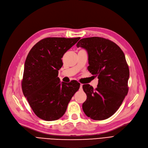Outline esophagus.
Masks as SVG:
<instances>
[{
    "label": "esophagus",
    "mask_w": 148,
    "mask_h": 148,
    "mask_svg": "<svg viewBox=\"0 0 148 148\" xmlns=\"http://www.w3.org/2000/svg\"><path fill=\"white\" fill-rule=\"evenodd\" d=\"M82 86H83V84H80V89L82 90Z\"/></svg>",
    "instance_id": "esophagus-1"
}]
</instances>
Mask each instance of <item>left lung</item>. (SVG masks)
Instances as JSON below:
<instances>
[{
    "mask_svg": "<svg viewBox=\"0 0 148 148\" xmlns=\"http://www.w3.org/2000/svg\"><path fill=\"white\" fill-rule=\"evenodd\" d=\"M77 47L86 50L88 71L98 79L96 89L83 85L87 95L83 112L92 119H106L118 110L128 94L130 71L125 54L117 44L101 37L83 38Z\"/></svg>",
    "mask_w": 148,
    "mask_h": 148,
    "instance_id": "obj_1",
    "label": "left lung"
}]
</instances>
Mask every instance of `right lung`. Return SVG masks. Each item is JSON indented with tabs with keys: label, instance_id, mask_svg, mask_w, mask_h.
<instances>
[{
	"label": "right lung",
	"instance_id": "1",
	"mask_svg": "<svg viewBox=\"0 0 148 148\" xmlns=\"http://www.w3.org/2000/svg\"><path fill=\"white\" fill-rule=\"evenodd\" d=\"M80 39H42L27 54L21 82L23 93L38 118L52 121L60 118L80 84L75 80L60 83L58 70L64 54Z\"/></svg>",
	"mask_w": 148,
	"mask_h": 148
}]
</instances>
